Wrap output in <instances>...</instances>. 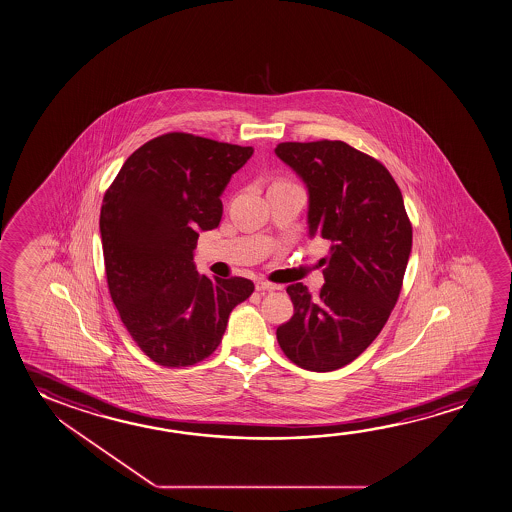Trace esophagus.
Returning <instances> with one entry per match:
<instances>
[{"instance_id": "esophagus-1", "label": "esophagus", "mask_w": 512, "mask_h": 512, "mask_svg": "<svg viewBox=\"0 0 512 512\" xmlns=\"http://www.w3.org/2000/svg\"><path fill=\"white\" fill-rule=\"evenodd\" d=\"M256 290H258V292H272V290H277V286L276 284L268 283V281L258 279V281H256Z\"/></svg>"}]
</instances>
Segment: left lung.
<instances>
[{
	"label": "left lung",
	"mask_w": 512,
	"mask_h": 512,
	"mask_svg": "<svg viewBox=\"0 0 512 512\" xmlns=\"http://www.w3.org/2000/svg\"><path fill=\"white\" fill-rule=\"evenodd\" d=\"M283 160L308 188L309 238L331 242L318 295L290 284L293 317L277 327L286 357L309 372L349 365L397 304L413 245L404 199L388 169L341 140L283 142Z\"/></svg>",
	"instance_id": "8db88e82"
}]
</instances>
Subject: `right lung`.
<instances>
[{"label": "right lung", "mask_w": 512, "mask_h": 512, "mask_svg": "<svg viewBox=\"0 0 512 512\" xmlns=\"http://www.w3.org/2000/svg\"><path fill=\"white\" fill-rule=\"evenodd\" d=\"M252 153L167 133L138 147L106 190L99 231L108 290L131 338L158 365L210 356L229 313L254 292L249 279L199 276L194 263L199 233L219 226L220 195Z\"/></svg>", "instance_id": "add662e5"}]
</instances>
